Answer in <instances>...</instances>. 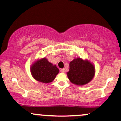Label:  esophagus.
<instances>
[{"instance_id":"esophagus-1","label":"esophagus","mask_w":121,"mask_h":121,"mask_svg":"<svg viewBox=\"0 0 121 121\" xmlns=\"http://www.w3.org/2000/svg\"><path fill=\"white\" fill-rule=\"evenodd\" d=\"M61 73H65V69L64 68H63V69H60Z\"/></svg>"}]
</instances>
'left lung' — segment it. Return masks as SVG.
<instances>
[{
    "instance_id": "1",
    "label": "left lung",
    "mask_w": 121,
    "mask_h": 121,
    "mask_svg": "<svg viewBox=\"0 0 121 121\" xmlns=\"http://www.w3.org/2000/svg\"><path fill=\"white\" fill-rule=\"evenodd\" d=\"M95 69L88 60L74 58L69 63V71L67 75L71 82L77 85H84L90 82L94 77Z\"/></svg>"
}]
</instances>
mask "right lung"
Returning <instances> with one entry per match:
<instances>
[{
	"mask_svg": "<svg viewBox=\"0 0 121 121\" xmlns=\"http://www.w3.org/2000/svg\"><path fill=\"white\" fill-rule=\"evenodd\" d=\"M30 72L33 77L39 82L49 83L52 82L59 73L56 65L50 63L44 58L35 61L30 67Z\"/></svg>",
	"mask_w": 121,
	"mask_h": 121,
	"instance_id": "add662e5",
	"label": "right lung"
}]
</instances>
